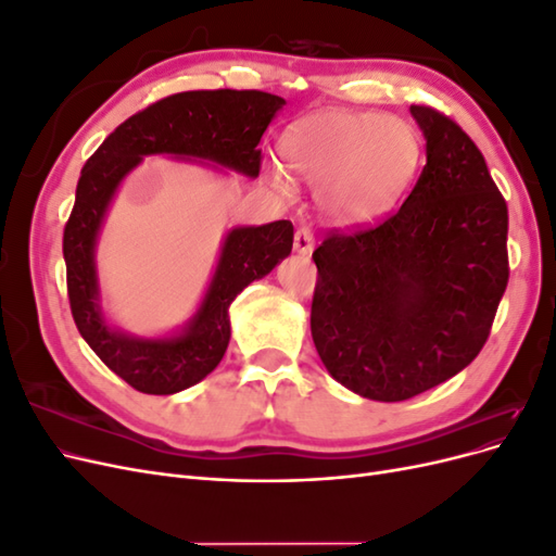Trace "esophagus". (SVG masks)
<instances>
[{"label":"esophagus","instance_id":"obj_1","mask_svg":"<svg viewBox=\"0 0 556 556\" xmlns=\"http://www.w3.org/2000/svg\"><path fill=\"white\" fill-rule=\"evenodd\" d=\"M315 248V239H313V231L308 227H299L294 233V250L299 255H311Z\"/></svg>","mask_w":556,"mask_h":556}]
</instances>
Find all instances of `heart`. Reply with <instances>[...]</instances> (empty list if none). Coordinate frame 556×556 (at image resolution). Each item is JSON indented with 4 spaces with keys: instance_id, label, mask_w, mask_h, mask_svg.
Listing matches in <instances>:
<instances>
[{
    "instance_id": "heart-1",
    "label": "heart",
    "mask_w": 556,
    "mask_h": 556,
    "mask_svg": "<svg viewBox=\"0 0 556 556\" xmlns=\"http://www.w3.org/2000/svg\"><path fill=\"white\" fill-rule=\"evenodd\" d=\"M278 148L296 178L319 185V208L341 225L374 220L406 188L419 162L413 127L378 113L308 115L288 127ZM268 180L282 194L294 192L292 180L278 169Z\"/></svg>"
}]
</instances>
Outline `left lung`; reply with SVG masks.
<instances>
[{
	"label": "left lung",
	"mask_w": 556,
	"mask_h": 556,
	"mask_svg": "<svg viewBox=\"0 0 556 556\" xmlns=\"http://www.w3.org/2000/svg\"><path fill=\"white\" fill-rule=\"evenodd\" d=\"M427 164L384 223L315 252L311 333L329 376L364 399L406 401L478 357L508 285V206L457 123L410 106Z\"/></svg>",
	"instance_id": "8db88e82"
}]
</instances>
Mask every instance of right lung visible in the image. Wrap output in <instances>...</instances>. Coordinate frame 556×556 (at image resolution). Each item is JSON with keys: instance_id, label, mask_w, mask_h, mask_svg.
I'll return each instance as SVG.
<instances>
[{"instance_id": "add662e5", "label": "right lung", "mask_w": 556, "mask_h": 556, "mask_svg": "<svg viewBox=\"0 0 556 556\" xmlns=\"http://www.w3.org/2000/svg\"><path fill=\"white\" fill-rule=\"evenodd\" d=\"M282 106V97L260 90L178 92L131 115L83 166L62 241L72 315L94 355L134 390L176 394L220 364L231 336V301L290 255L294 227L276 220L229 229L208 288L188 323L172 333L137 336L111 325L97 274V241L117 190L143 157H172L217 174L229 169L257 178V143Z\"/></svg>"}]
</instances>
